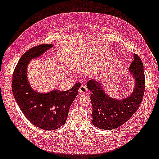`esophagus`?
I'll return each instance as SVG.
<instances>
[{
  "label": "esophagus",
  "instance_id": "1",
  "mask_svg": "<svg viewBox=\"0 0 159 159\" xmlns=\"http://www.w3.org/2000/svg\"><path fill=\"white\" fill-rule=\"evenodd\" d=\"M79 93L80 94H83V95H85L87 93V87L85 85H82L79 89Z\"/></svg>",
  "mask_w": 159,
  "mask_h": 159
}]
</instances>
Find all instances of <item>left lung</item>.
<instances>
[{
  "mask_svg": "<svg viewBox=\"0 0 159 159\" xmlns=\"http://www.w3.org/2000/svg\"><path fill=\"white\" fill-rule=\"evenodd\" d=\"M129 69L135 79V88L131 95L122 100L109 97L100 82L90 80L87 83L88 89L92 93V122L95 127L107 130L118 128L139 107L144 93L145 75L143 63L136 54H134V60Z\"/></svg>",
  "mask_w": 159,
  "mask_h": 159,
  "instance_id": "obj_1",
  "label": "left lung"
}]
</instances>
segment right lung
Segmentation results:
<instances>
[{"label": "right lung", "instance_id": "obj_1", "mask_svg": "<svg viewBox=\"0 0 159 159\" xmlns=\"http://www.w3.org/2000/svg\"><path fill=\"white\" fill-rule=\"evenodd\" d=\"M52 46L41 44L27 50L16 65L12 80L13 96L26 118L38 128L50 131L65 124L80 87V83H76L68 91L54 90L48 93H38L31 89L27 77V64Z\"/></svg>", "mask_w": 159, "mask_h": 159}]
</instances>
